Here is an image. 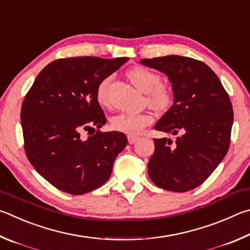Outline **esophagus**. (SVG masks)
Listing matches in <instances>:
<instances>
[{
    "label": "esophagus",
    "instance_id": "34e87169",
    "mask_svg": "<svg viewBox=\"0 0 250 250\" xmlns=\"http://www.w3.org/2000/svg\"><path fill=\"white\" fill-rule=\"evenodd\" d=\"M127 139H128L129 144H134V143H136L138 137L135 136V135H127Z\"/></svg>",
    "mask_w": 250,
    "mask_h": 250
}]
</instances>
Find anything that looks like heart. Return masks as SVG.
I'll return each instance as SVG.
<instances>
[{"instance_id": "obj_1", "label": "heart", "mask_w": 250, "mask_h": 250, "mask_svg": "<svg viewBox=\"0 0 250 250\" xmlns=\"http://www.w3.org/2000/svg\"><path fill=\"white\" fill-rule=\"evenodd\" d=\"M127 77L130 82L139 91L147 93V102L156 109H166L173 101L172 87L168 83L161 82V78L157 72L145 67H134L128 70ZM113 81V76L103 78L96 86V99L103 105L108 104V87ZM154 122V117L149 113L124 112L114 116L111 120L112 128L127 135L141 134L147 126Z\"/></svg>"}]
</instances>
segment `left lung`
<instances>
[{
	"label": "left lung",
	"instance_id": "1",
	"mask_svg": "<svg viewBox=\"0 0 250 250\" xmlns=\"http://www.w3.org/2000/svg\"><path fill=\"white\" fill-rule=\"evenodd\" d=\"M141 63L166 73L172 83L174 103L155 129L180 134L174 144L154 139L148 176L161 189L190 191L211 176L229 151L234 120L229 96L215 72L200 60L170 55Z\"/></svg>",
	"mask_w": 250,
	"mask_h": 250
}]
</instances>
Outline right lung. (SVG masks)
<instances>
[{"instance_id": "1", "label": "right lung", "mask_w": 250, "mask_h": 250, "mask_svg": "<svg viewBox=\"0 0 250 250\" xmlns=\"http://www.w3.org/2000/svg\"><path fill=\"white\" fill-rule=\"evenodd\" d=\"M127 60L57 59L39 72L25 95L21 123L26 156L57 189L84 194L103 186L111 176L114 160L127 145L125 134L100 129L87 138L81 134L106 123L96 86Z\"/></svg>"}]
</instances>
